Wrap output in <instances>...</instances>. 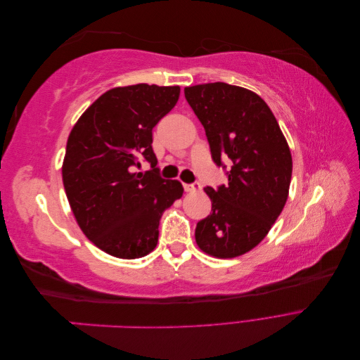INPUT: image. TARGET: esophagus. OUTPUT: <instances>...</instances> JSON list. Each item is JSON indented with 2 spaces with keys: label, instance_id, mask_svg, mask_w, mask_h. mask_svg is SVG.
<instances>
[{
  "label": "esophagus",
  "instance_id": "obj_1",
  "mask_svg": "<svg viewBox=\"0 0 360 360\" xmlns=\"http://www.w3.org/2000/svg\"><path fill=\"white\" fill-rule=\"evenodd\" d=\"M201 189V184L198 181L191 183V184H184V191L186 192H195V191H200Z\"/></svg>",
  "mask_w": 360,
  "mask_h": 360
}]
</instances>
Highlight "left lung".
<instances>
[{
  "mask_svg": "<svg viewBox=\"0 0 360 360\" xmlns=\"http://www.w3.org/2000/svg\"><path fill=\"white\" fill-rule=\"evenodd\" d=\"M204 126L213 162L228 183L204 191L212 213L195 228L202 252L234 258L254 249L270 231L288 198L292 160L287 139L267 103L254 91L225 82L184 89Z\"/></svg>",
  "mask_w": 360,
  "mask_h": 360,
  "instance_id": "obj_1",
  "label": "left lung"
}]
</instances>
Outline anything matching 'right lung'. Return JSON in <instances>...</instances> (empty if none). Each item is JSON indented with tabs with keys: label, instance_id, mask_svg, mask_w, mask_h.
I'll list each match as a JSON object with an SVG mask.
<instances>
[{
	"label": "right lung",
	"instance_id": "right-lung-1",
	"mask_svg": "<svg viewBox=\"0 0 360 360\" xmlns=\"http://www.w3.org/2000/svg\"><path fill=\"white\" fill-rule=\"evenodd\" d=\"M180 86L136 84L103 93L73 126L63 184L82 233L117 258L158 245L162 213L181 198L179 180L159 176L151 130L176 106ZM146 160L152 169L134 173Z\"/></svg>",
	"mask_w": 360,
	"mask_h": 360
}]
</instances>
